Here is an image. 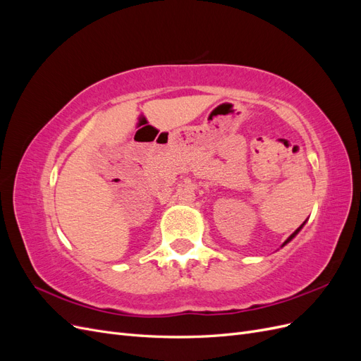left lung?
Wrapping results in <instances>:
<instances>
[{
    "mask_svg": "<svg viewBox=\"0 0 361 361\" xmlns=\"http://www.w3.org/2000/svg\"><path fill=\"white\" fill-rule=\"evenodd\" d=\"M301 227H302V224H301ZM301 227H298V228H297V231H295V232H293V233H292V235H290V236H289V238H288V239H286V241H285V244H283V245H286V244H288V243H289V241H290V239H292V238H293V236H295V235H297V233H298V232H300V228H301Z\"/></svg>",
    "mask_w": 361,
    "mask_h": 361,
    "instance_id": "8db88e82",
    "label": "left lung"
}]
</instances>
